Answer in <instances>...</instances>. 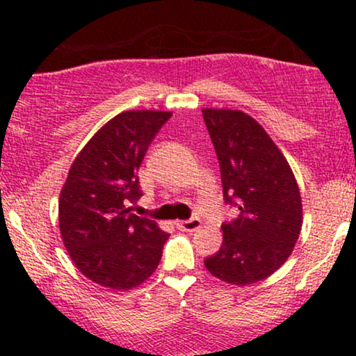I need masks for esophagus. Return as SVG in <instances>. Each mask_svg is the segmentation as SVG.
Masks as SVG:
<instances>
[{
	"mask_svg": "<svg viewBox=\"0 0 356 356\" xmlns=\"http://www.w3.org/2000/svg\"><path fill=\"white\" fill-rule=\"evenodd\" d=\"M177 227H179V229H182V231L192 232V231H195V229H199V227H201V219L191 218V219H186V220H179Z\"/></svg>",
	"mask_w": 356,
	"mask_h": 356,
	"instance_id": "esophagus-1",
	"label": "esophagus"
}]
</instances>
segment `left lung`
I'll list each match as a JSON object with an SVG mask.
<instances>
[{
    "instance_id": "left-lung-1",
    "label": "left lung",
    "mask_w": 356,
    "mask_h": 356,
    "mask_svg": "<svg viewBox=\"0 0 356 356\" xmlns=\"http://www.w3.org/2000/svg\"><path fill=\"white\" fill-rule=\"evenodd\" d=\"M219 161L222 197L238 218L222 224V246L204 259L226 283L264 280L291 254L303 224L301 195L284 155L254 118L239 110H202Z\"/></svg>"
}]
</instances>
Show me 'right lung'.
I'll use <instances>...</instances> for the list:
<instances>
[{
    "label": "right lung",
    "mask_w": 356,
    "mask_h": 356,
    "mask_svg": "<svg viewBox=\"0 0 356 356\" xmlns=\"http://www.w3.org/2000/svg\"><path fill=\"white\" fill-rule=\"evenodd\" d=\"M170 112L130 110L107 122L75 159L60 194V231L75 266L112 289L138 286L157 269L169 234L132 214L138 169Z\"/></svg>",
    "instance_id": "add662e5"
}]
</instances>
